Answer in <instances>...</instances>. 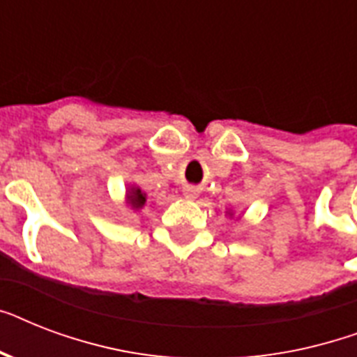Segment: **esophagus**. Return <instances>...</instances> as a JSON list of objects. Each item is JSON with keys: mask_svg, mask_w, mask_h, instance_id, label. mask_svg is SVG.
<instances>
[{"mask_svg": "<svg viewBox=\"0 0 357 357\" xmlns=\"http://www.w3.org/2000/svg\"><path fill=\"white\" fill-rule=\"evenodd\" d=\"M183 195H185V198H189V200H195L196 196H198V189H196V187H185Z\"/></svg>", "mask_w": 357, "mask_h": 357, "instance_id": "1", "label": "esophagus"}]
</instances>
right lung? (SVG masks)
<instances>
[{"instance_id": "add662e5", "label": "right lung", "mask_w": 357, "mask_h": 357, "mask_svg": "<svg viewBox=\"0 0 357 357\" xmlns=\"http://www.w3.org/2000/svg\"><path fill=\"white\" fill-rule=\"evenodd\" d=\"M128 202L133 209H140V207L146 204V195L139 189V187H131L128 192Z\"/></svg>"}]
</instances>
